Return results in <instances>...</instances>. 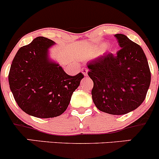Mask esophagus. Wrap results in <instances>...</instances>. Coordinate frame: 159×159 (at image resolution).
Returning a JSON list of instances; mask_svg holds the SVG:
<instances>
[{
    "label": "esophagus",
    "instance_id": "obj_1",
    "mask_svg": "<svg viewBox=\"0 0 159 159\" xmlns=\"http://www.w3.org/2000/svg\"><path fill=\"white\" fill-rule=\"evenodd\" d=\"M81 71H82V73L84 74V76H87L88 75V69L86 68H83L82 69H81Z\"/></svg>",
    "mask_w": 159,
    "mask_h": 159
}]
</instances>
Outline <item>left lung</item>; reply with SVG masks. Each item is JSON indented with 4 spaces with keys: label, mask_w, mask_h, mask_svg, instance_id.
Here are the masks:
<instances>
[{
    "label": "left lung",
    "mask_w": 159,
    "mask_h": 159,
    "mask_svg": "<svg viewBox=\"0 0 159 159\" xmlns=\"http://www.w3.org/2000/svg\"><path fill=\"white\" fill-rule=\"evenodd\" d=\"M121 49L106 53L88 64L94 83L92 99L98 109L125 115L136 109L146 97L151 82L148 60L142 48L122 34L115 35Z\"/></svg>",
    "instance_id": "8db88e82"
}]
</instances>
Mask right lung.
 I'll return each mask as SVG.
<instances>
[{
    "mask_svg": "<svg viewBox=\"0 0 159 159\" xmlns=\"http://www.w3.org/2000/svg\"><path fill=\"white\" fill-rule=\"evenodd\" d=\"M54 42L38 37L17 51L8 75L10 89L25 113L40 118L65 111L84 75L70 76L58 64L49 61L48 50Z\"/></svg>",
    "mask_w": 159,
    "mask_h": 159,
    "instance_id": "right-lung-1",
    "label": "right lung"
}]
</instances>
